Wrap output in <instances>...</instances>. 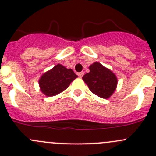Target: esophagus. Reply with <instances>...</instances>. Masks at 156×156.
I'll use <instances>...</instances> for the list:
<instances>
[{
    "label": "esophagus",
    "mask_w": 156,
    "mask_h": 156,
    "mask_svg": "<svg viewBox=\"0 0 156 156\" xmlns=\"http://www.w3.org/2000/svg\"><path fill=\"white\" fill-rule=\"evenodd\" d=\"M83 75H84V73H83V72H81V73H78V76H79L80 77V78H81V77H82Z\"/></svg>",
    "instance_id": "esophagus-1"
}]
</instances>
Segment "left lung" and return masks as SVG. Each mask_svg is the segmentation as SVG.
Listing matches in <instances>:
<instances>
[{"label": "left lung", "mask_w": 156, "mask_h": 156, "mask_svg": "<svg viewBox=\"0 0 156 156\" xmlns=\"http://www.w3.org/2000/svg\"><path fill=\"white\" fill-rule=\"evenodd\" d=\"M89 69L90 72L83 76V80L90 91L101 98L111 97L118 83L115 74L98 62L90 65Z\"/></svg>", "instance_id": "1"}]
</instances>
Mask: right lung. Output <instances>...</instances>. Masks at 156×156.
Returning a JSON list of instances; mask_svg holds the SVG:
<instances>
[{
  "instance_id": "right-lung-1",
  "label": "right lung",
  "mask_w": 156,
  "mask_h": 156,
  "mask_svg": "<svg viewBox=\"0 0 156 156\" xmlns=\"http://www.w3.org/2000/svg\"><path fill=\"white\" fill-rule=\"evenodd\" d=\"M77 77L73 69L58 64L41 76L39 80L40 90L48 97H52L64 91Z\"/></svg>"
}]
</instances>
